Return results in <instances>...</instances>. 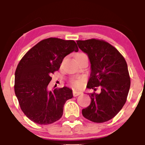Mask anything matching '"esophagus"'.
I'll use <instances>...</instances> for the list:
<instances>
[{
    "label": "esophagus",
    "mask_w": 145,
    "mask_h": 145,
    "mask_svg": "<svg viewBox=\"0 0 145 145\" xmlns=\"http://www.w3.org/2000/svg\"><path fill=\"white\" fill-rule=\"evenodd\" d=\"M81 94H82V92H79V91H76V90L73 91V95H74V96H78Z\"/></svg>",
    "instance_id": "34e87169"
}]
</instances>
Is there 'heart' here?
I'll list each match as a JSON object with an SVG mask.
<instances>
[{"mask_svg":"<svg viewBox=\"0 0 145 145\" xmlns=\"http://www.w3.org/2000/svg\"><path fill=\"white\" fill-rule=\"evenodd\" d=\"M84 55V53H78L76 56H78V55ZM81 84H82V81L81 80H75L74 82H73V84H74V86L75 87H77V88H78V87L80 86Z\"/></svg>","mask_w":145,"mask_h":145,"instance_id":"b5f03b06","label":"heart"}]
</instances>
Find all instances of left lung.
<instances>
[{"label":"left lung","instance_id":"obj_1","mask_svg":"<svg viewBox=\"0 0 145 145\" xmlns=\"http://www.w3.org/2000/svg\"><path fill=\"white\" fill-rule=\"evenodd\" d=\"M81 51L88 55L91 72L88 88L100 93H89L91 103L83 109L87 120L95 123L108 121L114 118L125 104L131 80L127 65L121 54L106 41L96 39L76 41Z\"/></svg>","mask_w":145,"mask_h":145}]
</instances>
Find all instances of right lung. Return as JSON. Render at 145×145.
<instances>
[{"label": "right lung", "instance_id": "right-lung-1", "mask_svg": "<svg viewBox=\"0 0 145 145\" xmlns=\"http://www.w3.org/2000/svg\"><path fill=\"white\" fill-rule=\"evenodd\" d=\"M78 51L74 41L50 37L39 41L20 61L14 92L21 110L31 121L48 125L62 117L65 102L73 97L72 90L64 86L51 91L48 84L51 74L59 70L63 59Z\"/></svg>", "mask_w": 145, "mask_h": 145}]
</instances>
